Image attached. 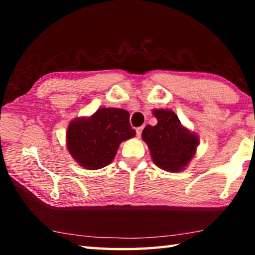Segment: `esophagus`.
<instances>
[{
  "mask_svg": "<svg viewBox=\"0 0 255 255\" xmlns=\"http://www.w3.org/2000/svg\"><path fill=\"white\" fill-rule=\"evenodd\" d=\"M141 131H143V127H138V128H136V135H137L138 137H140Z\"/></svg>",
  "mask_w": 255,
  "mask_h": 255,
  "instance_id": "obj_1",
  "label": "esophagus"
}]
</instances>
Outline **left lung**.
<instances>
[{
	"label": "left lung",
	"mask_w": 255,
	"mask_h": 255,
	"mask_svg": "<svg viewBox=\"0 0 255 255\" xmlns=\"http://www.w3.org/2000/svg\"><path fill=\"white\" fill-rule=\"evenodd\" d=\"M154 116L157 124L147 125L141 132L154 163L165 171L183 170L195 155L198 137L181 126L174 112L155 109Z\"/></svg>",
	"instance_id": "8db88e82"
}]
</instances>
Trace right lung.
I'll return each mask as SVG.
<instances>
[{
	"label": "right lung",
	"mask_w": 255,
	"mask_h": 255,
	"mask_svg": "<svg viewBox=\"0 0 255 255\" xmlns=\"http://www.w3.org/2000/svg\"><path fill=\"white\" fill-rule=\"evenodd\" d=\"M135 135L128 111L101 108L90 118L75 119L70 124L67 148L85 169L98 170L112 162L123 140Z\"/></svg>",
	"instance_id": "obj_1"
}]
</instances>
